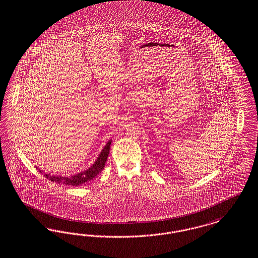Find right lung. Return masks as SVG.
I'll return each instance as SVG.
<instances>
[{
	"label": "right lung",
	"mask_w": 258,
	"mask_h": 258,
	"mask_svg": "<svg viewBox=\"0 0 258 258\" xmlns=\"http://www.w3.org/2000/svg\"><path fill=\"white\" fill-rule=\"evenodd\" d=\"M110 145H111V140H109L104 146L103 151L99 155V157L97 158V160L94 162V164L91 167H89L87 170L81 172V173H78V174L72 175V176H59V175H51L50 174H43V172H41L40 169H37V168L36 169L40 173H42L45 177H47L52 182L62 183V184H65V185H82L87 181L92 180L96 175L103 171L104 165H105V162L107 160V156L109 154Z\"/></svg>",
	"instance_id": "1"
}]
</instances>
